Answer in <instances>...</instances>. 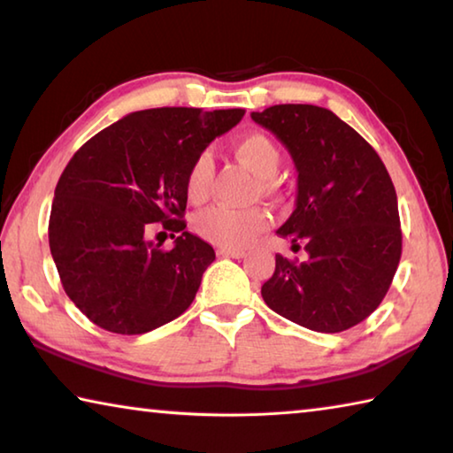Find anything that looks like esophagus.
Returning a JSON list of instances; mask_svg holds the SVG:
<instances>
[{
	"label": "esophagus",
	"mask_w": 453,
	"mask_h": 453,
	"mask_svg": "<svg viewBox=\"0 0 453 453\" xmlns=\"http://www.w3.org/2000/svg\"><path fill=\"white\" fill-rule=\"evenodd\" d=\"M218 256L219 257H235L240 259L245 256V251L240 248H218Z\"/></svg>",
	"instance_id": "1"
}]
</instances>
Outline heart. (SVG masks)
<instances>
[{
    "label": "heart",
    "instance_id": "heart-1",
    "mask_svg": "<svg viewBox=\"0 0 453 453\" xmlns=\"http://www.w3.org/2000/svg\"><path fill=\"white\" fill-rule=\"evenodd\" d=\"M234 151L237 159L245 164L262 180V188L267 189L281 167V150L270 135L251 132L235 142ZM213 178V159L208 151H202L191 162L186 175V196L191 203H202L208 197ZM270 226V213L264 208H229L216 205L203 210L194 219L196 232L221 248H240L254 242Z\"/></svg>",
    "mask_w": 453,
    "mask_h": 453
}]
</instances>
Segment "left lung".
<instances>
[{"label":"left lung","instance_id":"left-lung-1","mask_svg":"<svg viewBox=\"0 0 453 453\" xmlns=\"http://www.w3.org/2000/svg\"><path fill=\"white\" fill-rule=\"evenodd\" d=\"M251 119L286 145L297 170L296 210L278 234L305 262L275 256L262 297L275 313L313 332L364 321L386 297L402 257L392 178L354 127L326 107L272 105Z\"/></svg>","mask_w":453,"mask_h":453}]
</instances>
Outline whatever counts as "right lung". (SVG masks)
Listing matches in <instances>:
<instances>
[{
    "label": "right lung",
    "mask_w": 453,
    "mask_h": 453,
    "mask_svg": "<svg viewBox=\"0 0 453 453\" xmlns=\"http://www.w3.org/2000/svg\"><path fill=\"white\" fill-rule=\"evenodd\" d=\"M243 113L134 111L73 153L51 203L50 250L65 294L96 326L145 334L194 302L216 251L186 232V175ZM151 223L179 234L172 250L147 240Z\"/></svg>",
    "instance_id": "1"
}]
</instances>
